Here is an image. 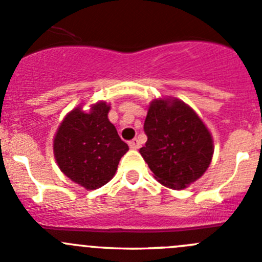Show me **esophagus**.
Wrapping results in <instances>:
<instances>
[{
	"label": "esophagus",
	"mask_w": 262,
	"mask_h": 262,
	"mask_svg": "<svg viewBox=\"0 0 262 262\" xmlns=\"http://www.w3.org/2000/svg\"><path fill=\"white\" fill-rule=\"evenodd\" d=\"M129 147H130L132 149H138V148L141 147V142H139L138 139H133V141L129 142Z\"/></svg>",
	"instance_id": "obj_1"
}]
</instances>
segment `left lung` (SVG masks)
I'll list each match as a JSON object with an SVG mask.
<instances>
[{
	"label": "left lung",
	"mask_w": 262,
	"mask_h": 262,
	"mask_svg": "<svg viewBox=\"0 0 262 262\" xmlns=\"http://www.w3.org/2000/svg\"><path fill=\"white\" fill-rule=\"evenodd\" d=\"M148 139L139 153L153 178L182 190L204 175L212 162L213 137L192 107L175 97L150 101L144 121Z\"/></svg>",
	"instance_id": "obj_1"
}]
</instances>
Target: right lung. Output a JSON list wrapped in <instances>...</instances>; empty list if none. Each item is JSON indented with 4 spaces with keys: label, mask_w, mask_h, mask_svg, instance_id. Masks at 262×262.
Returning a JSON list of instances; mask_svg holds the SVG:
<instances>
[{
    "label": "right lung",
    "mask_w": 262,
    "mask_h": 262,
    "mask_svg": "<svg viewBox=\"0 0 262 262\" xmlns=\"http://www.w3.org/2000/svg\"><path fill=\"white\" fill-rule=\"evenodd\" d=\"M110 105L92 104L89 112L78 105L60 121L53 139L58 167L86 190L104 186L114 178L120 158L129 150L110 123Z\"/></svg>",
    "instance_id": "1"
}]
</instances>
